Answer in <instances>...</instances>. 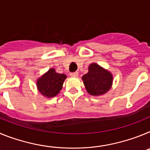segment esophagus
<instances>
[{"label":"esophagus","instance_id":"esophagus-1","mask_svg":"<svg viewBox=\"0 0 150 150\" xmlns=\"http://www.w3.org/2000/svg\"><path fill=\"white\" fill-rule=\"evenodd\" d=\"M70 75H71V76H72V77H77V76H79V74H78V72H74L71 73Z\"/></svg>","mask_w":150,"mask_h":150}]
</instances>
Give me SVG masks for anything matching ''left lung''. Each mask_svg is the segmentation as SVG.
I'll use <instances>...</instances> for the list:
<instances>
[{
  "mask_svg": "<svg viewBox=\"0 0 150 150\" xmlns=\"http://www.w3.org/2000/svg\"><path fill=\"white\" fill-rule=\"evenodd\" d=\"M82 79L89 95L100 96L110 89L113 76L108 70L98 64L91 63L88 67V73L83 75Z\"/></svg>",
  "mask_w": 150,
  "mask_h": 150,
  "instance_id": "left-lung-1",
  "label": "left lung"
}]
</instances>
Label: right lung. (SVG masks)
<instances>
[{"label": "right lung", "instance_id": "1", "mask_svg": "<svg viewBox=\"0 0 150 150\" xmlns=\"http://www.w3.org/2000/svg\"><path fill=\"white\" fill-rule=\"evenodd\" d=\"M66 78L65 74H59L52 67L37 79V88L43 96L48 98H53L60 92Z\"/></svg>", "mask_w": 150, "mask_h": 150}]
</instances>
